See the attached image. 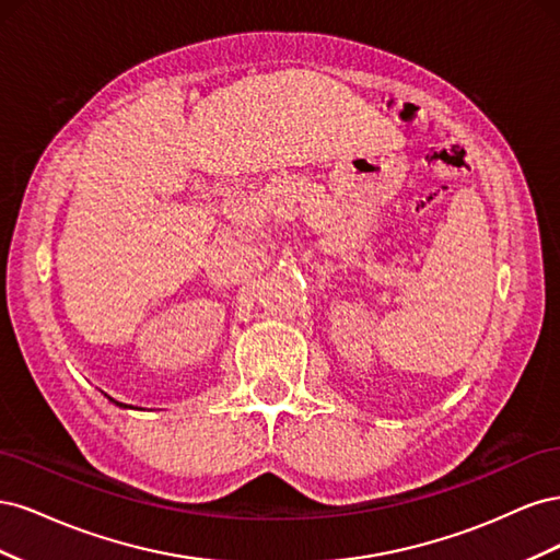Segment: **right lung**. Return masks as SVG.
Masks as SVG:
<instances>
[{
  "mask_svg": "<svg viewBox=\"0 0 560 560\" xmlns=\"http://www.w3.org/2000/svg\"><path fill=\"white\" fill-rule=\"evenodd\" d=\"M109 401H114V399L109 397ZM114 404H116V406H124V409H132V406H126V404H121V401H114Z\"/></svg>",
  "mask_w": 560,
  "mask_h": 560,
  "instance_id": "add662e5",
  "label": "right lung"
}]
</instances>
